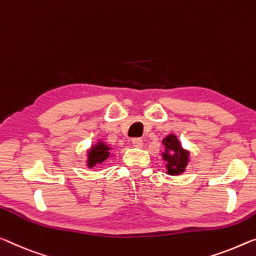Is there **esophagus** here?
Instances as JSON below:
<instances>
[{
	"label": "esophagus",
	"instance_id": "34e87169",
	"mask_svg": "<svg viewBox=\"0 0 256 256\" xmlns=\"http://www.w3.org/2000/svg\"><path fill=\"white\" fill-rule=\"evenodd\" d=\"M132 143V146H135L137 148H143V140H142L140 138H134Z\"/></svg>",
	"mask_w": 256,
	"mask_h": 256
}]
</instances>
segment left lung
<instances>
[{
	"instance_id": "left-lung-1",
	"label": "left lung",
	"mask_w": 256,
	"mask_h": 256,
	"mask_svg": "<svg viewBox=\"0 0 256 256\" xmlns=\"http://www.w3.org/2000/svg\"><path fill=\"white\" fill-rule=\"evenodd\" d=\"M162 145L164 146L162 158L166 161L167 174L172 176L183 174L190 162V152L182 148L178 136L174 134H169L164 137Z\"/></svg>"
}]
</instances>
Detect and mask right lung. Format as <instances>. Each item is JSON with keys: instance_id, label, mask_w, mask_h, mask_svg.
Wrapping results in <instances>:
<instances>
[{"instance_id": "obj_1", "label": "right lung", "mask_w": 256, "mask_h": 256, "mask_svg": "<svg viewBox=\"0 0 256 256\" xmlns=\"http://www.w3.org/2000/svg\"><path fill=\"white\" fill-rule=\"evenodd\" d=\"M112 148L110 146L102 140H98L96 144H94L87 150V160H86V166L88 168H96L104 164L106 160L113 156Z\"/></svg>"}]
</instances>
